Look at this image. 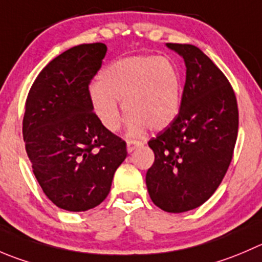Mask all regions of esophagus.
<instances>
[{"label": "esophagus", "mask_w": 262, "mask_h": 262, "mask_svg": "<svg viewBox=\"0 0 262 262\" xmlns=\"http://www.w3.org/2000/svg\"><path fill=\"white\" fill-rule=\"evenodd\" d=\"M143 142H138V141H128L126 142V151L130 154V152H133L134 149L137 148V147H141L143 146Z\"/></svg>", "instance_id": "obj_1"}]
</instances>
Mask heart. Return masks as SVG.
I'll return each mask as SVG.
<instances>
[{"label": "heart", "instance_id": "b5f03b06", "mask_svg": "<svg viewBox=\"0 0 262 262\" xmlns=\"http://www.w3.org/2000/svg\"><path fill=\"white\" fill-rule=\"evenodd\" d=\"M182 96L177 65L157 56H133L110 63L90 92L96 116L110 132L120 128L123 118L116 101L123 102L130 136H141L147 128H167L179 115Z\"/></svg>", "mask_w": 262, "mask_h": 262}]
</instances>
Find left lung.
I'll return each mask as SVG.
<instances>
[{"label":"left lung","instance_id":"1","mask_svg":"<svg viewBox=\"0 0 262 262\" xmlns=\"http://www.w3.org/2000/svg\"><path fill=\"white\" fill-rule=\"evenodd\" d=\"M184 58L179 115L148 142L155 162L146 174L152 202L166 212L201 206L222 183L234 151L238 106L222 70L193 45L166 43Z\"/></svg>","mask_w":262,"mask_h":262}]
</instances>
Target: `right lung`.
Returning a JSON list of instances; mask_svg holds the SVG:
<instances>
[{
  "mask_svg": "<svg viewBox=\"0 0 262 262\" xmlns=\"http://www.w3.org/2000/svg\"><path fill=\"white\" fill-rule=\"evenodd\" d=\"M107 47L79 45L53 58L33 83L25 103L23 137L45 194L67 211H87L107 197L126 143L93 113L92 78Z\"/></svg>",
  "mask_w": 262,
  "mask_h": 262,
  "instance_id": "add662e5",
  "label": "right lung"
}]
</instances>
